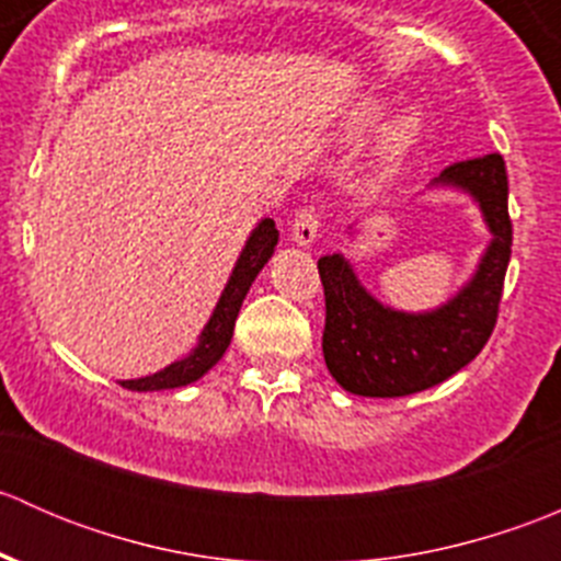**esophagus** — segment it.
<instances>
[{"mask_svg": "<svg viewBox=\"0 0 561 561\" xmlns=\"http://www.w3.org/2000/svg\"><path fill=\"white\" fill-rule=\"evenodd\" d=\"M317 230H320V211L314 206H304L298 208L296 219H293V241L298 247H312L317 239Z\"/></svg>", "mask_w": 561, "mask_h": 561, "instance_id": "34e87169", "label": "esophagus"}]
</instances>
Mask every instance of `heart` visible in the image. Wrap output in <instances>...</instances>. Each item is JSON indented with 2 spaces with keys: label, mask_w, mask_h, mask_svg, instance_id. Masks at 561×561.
<instances>
[{
  "label": "heart",
  "mask_w": 561,
  "mask_h": 561,
  "mask_svg": "<svg viewBox=\"0 0 561 561\" xmlns=\"http://www.w3.org/2000/svg\"><path fill=\"white\" fill-rule=\"evenodd\" d=\"M386 113L388 107L382 103L358 105L347 118H344V138L360 140L366 138V135H371L382 124ZM417 133H421V122H417L415 116H401L399 122L390 124L386 138H382L380 144L382 165H393L396 160H401V154L417 140Z\"/></svg>",
  "instance_id": "obj_1"
}]
</instances>
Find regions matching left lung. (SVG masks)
Here are the masks:
<instances>
[{"label":"left lung","instance_id":"8db88e82","mask_svg":"<svg viewBox=\"0 0 561 561\" xmlns=\"http://www.w3.org/2000/svg\"><path fill=\"white\" fill-rule=\"evenodd\" d=\"M432 186L467 192L491 230L478 271L448 304L432 312H399L360 285L344 254L317 260L325 290L322 355L347 393L396 399L439 386L463 369L494 331L513 247L505 160L485 154L454 162Z\"/></svg>","mask_w":561,"mask_h":561}]
</instances>
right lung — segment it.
<instances>
[{"label": "right lung", "mask_w": 561, "mask_h": 561, "mask_svg": "<svg viewBox=\"0 0 561 561\" xmlns=\"http://www.w3.org/2000/svg\"><path fill=\"white\" fill-rule=\"evenodd\" d=\"M276 241H279V230H276L274 219H260L257 228H254L252 236L247 239V247L241 249L239 260H236L233 274H230L217 307H214L206 328H203L197 347L192 350L186 358L175 360V364L165 366V369L157 371V375L138 377V380H122L118 386L127 390H138L140 393V390L184 388L190 386V382L201 380V377L206 375L219 358H222L225 350L230 347V339H233L236 317H239L241 304H244L254 276L263 271V265L268 263L271 254H274Z\"/></svg>", "instance_id": "1"}]
</instances>
